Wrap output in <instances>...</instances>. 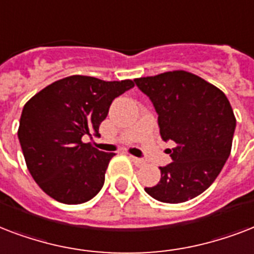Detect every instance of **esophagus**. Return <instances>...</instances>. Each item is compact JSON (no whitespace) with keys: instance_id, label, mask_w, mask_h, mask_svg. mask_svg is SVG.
I'll return each instance as SVG.
<instances>
[{"instance_id":"1","label":"esophagus","mask_w":254,"mask_h":254,"mask_svg":"<svg viewBox=\"0 0 254 254\" xmlns=\"http://www.w3.org/2000/svg\"><path fill=\"white\" fill-rule=\"evenodd\" d=\"M129 159H131V162H132L136 167H143L145 164V160H143V159L135 158V156H129Z\"/></svg>"}]
</instances>
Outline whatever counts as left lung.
Instances as JSON below:
<instances>
[{
  "label": "left lung",
  "instance_id": "8db88e82",
  "mask_svg": "<svg viewBox=\"0 0 254 254\" xmlns=\"http://www.w3.org/2000/svg\"><path fill=\"white\" fill-rule=\"evenodd\" d=\"M156 113L160 135L175 147L172 163L159 167L160 182L144 188L162 202L178 204L209 188L229 158L236 118L220 88L192 72L176 70L136 78Z\"/></svg>",
  "mask_w": 254,
  "mask_h": 254
}]
</instances>
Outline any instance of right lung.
Listing matches in <instances>:
<instances>
[{"label": "right lung", "mask_w": 254, "mask_h": 254, "mask_svg": "<svg viewBox=\"0 0 254 254\" xmlns=\"http://www.w3.org/2000/svg\"><path fill=\"white\" fill-rule=\"evenodd\" d=\"M133 86L129 79L71 75L26 102L18 139L27 170L45 193L64 204H82L102 190L115 154L99 151L82 137L98 136L113 100Z\"/></svg>", "instance_id": "add662e5"}]
</instances>
